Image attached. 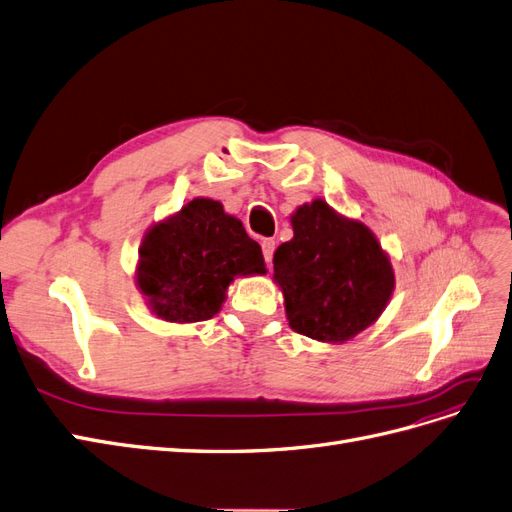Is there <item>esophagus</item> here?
Segmentation results:
<instances>
[{
  "label": "esophagus",
  "mask_w": 512,
  "mask_h": 512,
  "mask_svg": "<svg viewBox=\"0 0 512 512\" xmlns=\"http://www.w3.org/2000/svg\"><path fill=\"white\" fill-rule=\"evenodd\" d=\"M273 252H275V241L273 239H262V254H265L267 265L271 267V260H273Z\"/></svg>",
  "instance_id": "1"
}]
</instances>
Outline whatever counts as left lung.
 I'll return each instance as SVG.
<instances>
[{"instance_id":"1","label":"left lung","mask_w":512,"mask_h":512,"mask_svg":"<svg viewBox=\"0 0 512 512\" xmlns=\"http://www.w3.org/2000/svg\"><path fill=\"white\" fill-rule=\"evenodd\" d=\"M294 237L273 254L290 327L327 344L348 342L389 303L395 273L365 224L316 198L292 213Z\"/></svg>"}]
</instances>
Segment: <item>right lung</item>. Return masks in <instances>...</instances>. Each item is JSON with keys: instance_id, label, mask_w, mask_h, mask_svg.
<instances>
[{"instance_id": "obj_1", "label": "right lung", "mask_w": 512, "mask_h": 512, "mask_svg": "<svg viewBox=\"0 0 512 512\" xmlns=\"http://www.w3.org/2000/svg\"><path fill=\"white\" fill-rule=\"evenodd\" d=\"M267 273L260 245L222 203L194 198L153 224L138 250L136 286L166 322H200L220 312L237 275Z\"/></svg>"}]
</instances>
